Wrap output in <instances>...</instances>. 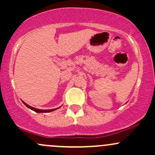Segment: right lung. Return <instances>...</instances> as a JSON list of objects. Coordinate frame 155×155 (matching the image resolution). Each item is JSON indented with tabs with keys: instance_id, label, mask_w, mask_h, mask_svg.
<instances>
[{
	"instance_id": "right-lung-1",
	"label": "right lung",
	"mask_w": 155,
	"mask_h": 155,
	"mask_svg": "<svg viewBox=\"0 0 155 155\" xmlns=\"http://www.w3.org/2000/svg\"><path fill=\"white\" fill-rule=\"evenodd\" d=\"M22 103L24 104L25 106H27L28 108H29L30 109L33 110V111H34L35 112H37V113H47V112H51V111H54V110L58 109V108H53V109H48V110H42V109H38V108H33V107H31V106H29V105H28L25 103L24 102V101H22Z\"/></svg>"
}]
</instances>
